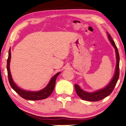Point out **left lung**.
<instances>
[{"label":"left lung","mask_w":126,"mask_h":126,"mask_svg":"<svg viewBox=\"0 0 126 126\" xmlns=\"http://www.w3.org/2000/svg\"><path fill=\"white\" fill-rule=\"evenodd\" d=\"M108 38L113 47L115 48L116 55V65L115 68V72L113 77L112 80L107 86L103 89L98 90V91L93 92V93H87L81 90L80 87L77 84H75V88L76 93L80 98L84 100L90 101V102H96L105 98L109 96L112 93L115 87L117 81L118 80L119 77V55L118 51L115 43L112 40L111 35L108 33Z\"/></svg>","instance_id":"1"}]
</instances>
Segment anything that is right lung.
I'll return each mask as SVG.
<instances>
[{
  "label": "right lung",
  "mask_w": 126,
  "mask_h": 126,
  "mask_svg": "<svg viewBox=\"0 0 126 126\" xmlns=\"http://www.w3.org/2000/svg\"><path fill=\"white\" fill-rule=\"evenodd\" d=\"M11 59V49H9L8 52V57L7 59V69L8 78L10 86L16 93H17L22 98L29 100H38L45 99L48 97L54 91L56 79L58 76L59 75L61 72H58L49 81L48 84L45 88L42 89L39 91H28L26 90H22L19 88L16 84L14 83L13 79L12 78L10 70V63Z\"/></svg>",
  "instance_id": "add662e5"
}]
</instances>
